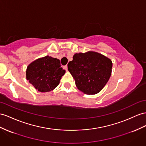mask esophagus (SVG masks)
<instances>
[{"instance_id": "1", "label": "esophagus", "mask_w": 146, "mask_h": 146, "mask_svg": "<svg viewBox=\"0 0 146 146\" xmlns=\"http://www.w3.org/2000/svg\"><path fill=\"white\" fill-rule=\"evenodd\" d=\"M63 68H64V69L65 70H68V66H67V65H65L64 66H63Z\"/></svg>"}]
</instances>
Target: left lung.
Listing matches in <instances>:
<instances>
[{
	"mask_svg": "<svg viewBox=\"0 0 146 146\" xmlns=\"http://www.w3.org/2000/svg\"><path fill=\"white\" fill-rule=\"evenodd\" d=\"M111 68L110 59L94 52L75 54L68 63L76 87L87 94H96L102 90L111 76Z\"/></svg>",
	"mask_w": 146,
	"mask_h": 146,
	"instance_id": "left-lung-1",
	"label": "left lung"
}]
</instances>
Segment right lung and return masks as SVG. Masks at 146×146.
Wrapping results in <instances>:
<instances>
[{"instance_id":"right-lung-1","label":"right lung","mask_w":146,"mask_h":146,"mask_svg":"<svg viewBox=\"0 0 146 146\" xmlns=\"http://www.w3.org/2000/svg\"><path fill=\"white\" fill-rule=\"evenodd\" d=\"M65 73L58 59L46 56L28 65L27 79L39 91L48 92L57 86Z\"/></svg>"}]
</instances>
